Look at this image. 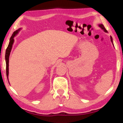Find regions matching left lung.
<instances>
[{"label":"left lung","instance_id":"8db88e82","mask_svg":"<svg viewBox=\"0 0 123 123\" xmlns=\"http://www.w3.org/2000/svg\"><path fill=\"white\" fill-rule=\"evenodd\" d=\"M98 26L100 27L101 28L102 30H103L105 32H107V30L105 29V27L104 26V25H102V24H100V25H98ZM110 40H111V43H112V45H114V44H113V42H112V37H111V36H110Z\"/></svg>","mask_w":123,"mask_h":123}]
</instances>
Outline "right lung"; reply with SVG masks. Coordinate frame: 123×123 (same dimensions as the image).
<instances>
[{"label":"right lung","instance_id":"right-lung-1","mask_svg":"<svg viewBox=\"0 0 123 123\" xmlns=\"http://www.w3.org/2000/svg\"><path fill=\"white\" fill-rule=\"evenodd\" d=\"M21 30V28H19V29L16 30V31H14L12 35L11 38H10V41L9 43V45L7 47L6 49V56H5V58H6V77H7L8 80V74H9V55L10 53H11V50L12 49L13 44L14 43V36H16L18 34V32L20 31V30Z\"/></svg>","mask_w":123,"mask_h":123}]
</instances>
